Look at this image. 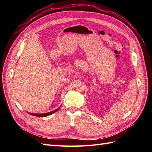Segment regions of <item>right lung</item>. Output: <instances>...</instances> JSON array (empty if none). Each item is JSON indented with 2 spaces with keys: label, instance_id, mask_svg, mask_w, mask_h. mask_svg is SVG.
<instances>
[{
  "label": "right lung",
  "instance_id": "1",
  "mask_svg": "<svg viewBox=\"0 0 152 152\" xmlns=\"http://www.w3.org/2000/svg\"><path fill=\"white\" fill-rule=\"evenodd\" d=\"M60 108V107H59ZM59 108H58V109L54 110V111L52 112H50L48 113H42V114H37V113H28L29 114L31 115H34V116H37V117H47L48 115H51L53 113H54V112H56L59 109Z\"/></svg>",
  "mask_w": 152,
  "mask_h": 152
}]
</instances>
